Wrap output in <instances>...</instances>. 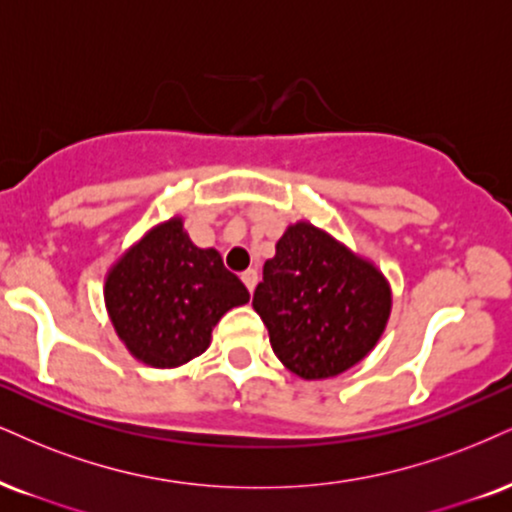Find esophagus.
I'll return each mask as SVG.
<instances>
[{
	"mask_svg": "<svg viewBox=\"0 0 512 512\" xmlns=\"http://www.w3.org/2000/svg\"><path fill=\"white\" fill-rule=\"evenodd\" d=\"M242 282L246 285V289H249L251 294H254V289H256V282H258V273L254 268H249V270H244L242 273Z\"/></svg>",
	"mask_w": 512,
	"mask_h": 512,
	"instance_id": "obj_1",
	"label": "esophagus"
}]
</instances>
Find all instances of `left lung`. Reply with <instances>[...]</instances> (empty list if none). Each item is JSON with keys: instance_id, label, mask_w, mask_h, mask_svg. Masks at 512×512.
Wrapping results in <instances>:
<instances>
[{"instance_id": "8db88e82", "label": "left lung", "mask_w": 512, "mask_h": 512, "mask_svg": "<svg viewBox=\"0 0 512 512\" xmlns=\"http://www.w3.org/2000/svg\"><path fill=\"white\" fill-rule=\"evenodd\" d=\"M254 311L275 356L304 380H323L368 356L387 325L391 292L372 263L311 223H296L263 266Z\"/></svg>"}]
</instances>
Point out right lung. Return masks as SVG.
Here are the masks:
<instances>
[{
    "label": "right lung",
    "mask_w": 512,
    "mask_h": 512,
    "mask_svg": "<svg viewBox=\"0 0 512 512\" xmlns=\"http://www.w3.org/2000/svg\"><path fill=\"white\" fill-rule=\"evenodd\" d=\"M106 308L130 353L151 368H178L206 351L213 327L249 301L216 249H199L173 218L111 268Z\"/></svg>",
    "instance_id": "add662e5"
}]
</instances>
